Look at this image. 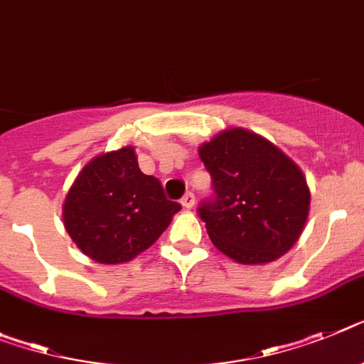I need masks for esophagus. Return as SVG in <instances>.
I'll list each match as a JSON object with an SVG mask.
<instances>
[{"label": "esophagus", "mask_w": 364, "mask_h": 364, "mask_svg": "<svg viewBox=\"0 0 364 364\" xmlns=\"http://www.w3.org/2000/svg\"><path fill=\"white\" fill-rule=\"evenodd\" d=\"M194 203H196V198H194V194H192V192H187V194L181 198V205L185 207V209H192V207H194Z\"/></svg>", "instance_id": "esophagus-1"}]
</instances>
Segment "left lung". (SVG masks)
<instances>
[{"mask_svg": "<svg viewBox=\"0 0 364 364\" xmlns=\"http://www.w3.org/2000/svg\"><path fill=\"white\" fill-rule=\"evenodd\" d=\"M215 196L198 207L209 239L240 264L279 259L300 239L311 192L304 173L270 140L242 127L200 146Z\"/></svg>", "mask_w": 364, "mask_h": 364, "instance_id": "left-lung-1", "label": "left lung"}]
</instances>
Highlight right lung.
Wrapping results in <instances>:
<instances>
[{
    "mask_svg": "<svg viewBox=\"0 0 364 364\" xmlns=\"http://www.w3.org/2000/svg\"><path fill=\"white\" fill-rule=\"evenodd\" d=\"M179 209L157 177L140 172L135 149L125 146L97 155L79 172L64 200L63 220L85 255L120 264L148 250Z\"/></svg>",
    "mask_w": 364,
    "mask_h": 364,
    "instance_id": "add662e5",
    "label": "right lung"
}]
</instances>
